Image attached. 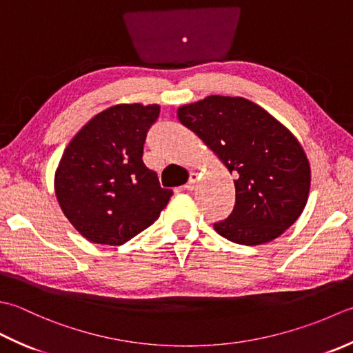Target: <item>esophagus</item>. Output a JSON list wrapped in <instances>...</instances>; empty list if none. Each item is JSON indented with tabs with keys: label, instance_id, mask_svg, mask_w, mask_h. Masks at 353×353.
Returning a JSON list of instances; mask_svg holds the SVG:
<instances>
[{
	"label": "esophagus",
	"instance_id": "34e87169",
	"mask_svg": "<svg viewBox=\"0 0 353 353\" xmlns=\"http://www.w3.org/2000/svg\"><path fill=\"white\" fill-rule=\"evenodd\" d=\"M196 181H198V175L195 174V172H192V174L189 175V179H187V183L183 185L184 190H193V189H195Z\"/></svg>",
	"mask_w": 353,
	"mask_h": 353
}]
</instances>
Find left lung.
<instances>
[{"instance_id":"left-lung-1","label":"left lung","mask_w":353,"mask_h":353,"mask_svg":"<svg viewBox=\"0 0 353 353\" xmlns=\"http://www.w3.org/2000/svg\"><path fill=\"white\" fill-rule=\"evenodd\" d=\"M176 114L237 176L233 212L213 224L222 237L261 245L297 221L307 203L311 168L280 121L247 99L228 96H208Z\"/></svg>"}]
</instances>
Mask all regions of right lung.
Instances as JSON below:
<instances>
[{
	"mask_svg": "<svg viewBox=\"0 0 353 353\" xmlns=\"http://www.w3.org/2000/svg\"><path fill=\"white\" fill-rule=\"evenodd\" d=\"M158 105H116L97 114L63 150L54 192L85 239L123 245L152 225L172 196L143 163V145Z\"/></svg>",
	"mask_w": 353,
	"mask_h": 353,
	"instance_id": "add662e5",
	"label": "right lung"
}]
</instances>
